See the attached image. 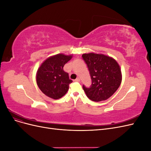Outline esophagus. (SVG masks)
I'll return each instance as SVG.
<instances>
[{"label":"esophagus","mask_w":151,"mask_h":151,"mask_svg":"<svg viewBox=\"0 0 151 151\" xmlns=\"http://www.w3.org/2000/svg\"><path fill=\"white\" fill-rule=\"evenodd\" d=\"M74 81V82H80V79H79V78H77V79H75Z\"/></svg>","instance_id":"obj_1"}]
</instances>
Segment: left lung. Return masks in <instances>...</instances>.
I'll use <instances>...</instances> for the list:
<instances>
[{
  "mask_svg": "<svg viewBox=\"0 0 151 151\" xmlns=\"http://www.w3.org/2000/svg\"><path fill=\"white\" fill-rule=\"evenodd\" d=\"M88 67L92 84L83 88L88 98L95 102L106 100L116 92L122 82L119 65L111 57L103 54L84 53L82 55Z\"/></svg>",
  "mask_w": 151,
  "mask_h": 151,
  "instance_id": "left-lung-1",
  "label": "left lung"
}]
</instances>
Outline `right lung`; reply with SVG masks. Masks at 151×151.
<instances>
[{"instance_id":"right-lung-1","label":"right lung","mask_w":151,"mask_h":151,"mask_svg":"<svg viewBox=\"0 0 151 151\" xmlns=\"http://www.w3.org/2000/svg\"><path fill=\"white\" fill-rule=\"evenodd\" d=\"M72 55L57 54L49 57L38 68L36 83L40 89L47 96L54 99L61 98L68 90L72 81L63 70V66Z\"/></svg>"}]
</instances>
